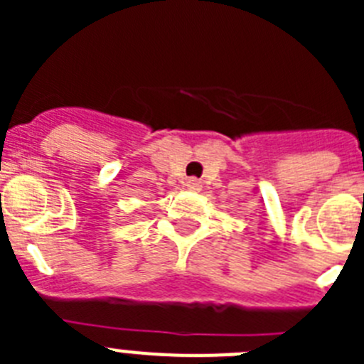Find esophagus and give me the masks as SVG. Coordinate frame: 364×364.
<instances>
[{"label": "esophagus", "instance_id": "1", "mask_svg": "<svg viewBox=\"0 0 364 364\" xmlns=\"http://www.w3.org/2000/svg\"><path fill=\"white\" fill-rule=\"evenodd\" d=\"M186 188H188L189 191H198V189L202 188L200 180H197V178H188V180H186Z\"/></svg>", "mask_w": 364, "mask_h": 364}]
</instances>
